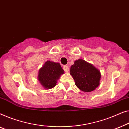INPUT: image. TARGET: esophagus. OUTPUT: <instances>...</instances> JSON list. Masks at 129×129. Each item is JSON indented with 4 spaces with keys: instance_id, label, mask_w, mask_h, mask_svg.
I'll return each instance as SVG.
<instances>
[{
    "instance_id": "obj_1",
    "label": "esophagus",
    "mask_w": 129,
    "mask_h": 129,
    "mask_svg": "<svg viewBox=\"0 0 129 129\" xmlns=\"http://www.w3.org/2000/svg\"><path fill=\"white\" fill-rule=\"evenodd\" d=\"M63 69H64V70L66 72H68L69 71V68L67 65H64V66H63Z\"/></svg>"
}]
</instances>
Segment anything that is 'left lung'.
Listing matches in <instances>:
<instances>
[{"mask_svg": "<svg viewBox=\"0 0 129 129\" xmlns=\"http://www.w3.org/2000/svg\"><path fill=\"white\" fill-rule=\"evenodd\" d=\"M70 74L76 86L83 92H92L99 85V71L93 65L82 59L74 62V64L71 67Z\"/></svg>", "mask_w": 129, "mask_h": 129, "instance_id": "obj_1", "label": "left lung"}]
</instances>
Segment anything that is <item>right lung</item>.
Instances as JSON below:
<instances>
[{"label": "right lung", "mask_w": 129, "mask_h": 129, "mask_svg": "<svg viewBox=\"0 0 129 129\" xmlns=\"http://www.w3.org/2000/svg\"><path fill=\"white\" fill-rule=\"evenodd\" d=\"M64 73L59 63L48 61L40 69L38 78L45 89H51L57 85V80Z\"/></svg>", "instance_id": "obj_1"}]
</instances>
